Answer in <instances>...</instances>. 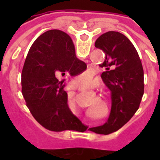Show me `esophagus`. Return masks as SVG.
I'll return each instance as SVG.
<instances>
[{
  "instance_id": "esophagus-1",
  "label": "esophagus",
  "mask_w": 160,
  "mask_h": 160,
  "mask_svg": "<svg viewBox=\"0 0 160 160\" xmlns=\"http://www.w3.org/2000/svg\"><path fill=\"white\" fill-rule=\"evenodd\" d=\"M78 88H79V90H85L86 89L85 87H78Z\"/></svg>"
}]
</instances>
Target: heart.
<instances>
[{"label":"heart","instance_id":"heart-1","mask_svg":"<svg viewBox=\"0 0 160 160\" xmlns=\"http://www.w3.org/2000/svg\"><path fill=\"white\" fill-rule=\"evenodd\" d=\"M77 80H79V82L84 84V85H86V86H88V85H90L91 80H90V78H89V77L80 76V77H79V78H77Z\"/></svg>","mask_w":160,"mask_h":160}]
</instances>
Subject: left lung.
Returning <instances> with one entry per match:
<instances>
[{
    "label": "left lung",
    "instance_id": "left-lung-1",
    "mask_svg": "<svg viewBox=\"0 0 160 160\" xmlns=\"http://www.w3.org/2000/svg\"><path fill=\"white\" fill-rule=\"evenodd\" d=\"M95 47L105 53L101 78L111 91V110L107 122L91 131L108 134L118 130L136 112L144 93V71L140 56L127 37L118 32L102 34Z\"/></svg>",
    "mask_w": 160,
    "mask_h": 160
}]
</instances>
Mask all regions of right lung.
Here are the masks:
<instances>
[{"label":"right lung","instance_id":"1","mask_svg":"<svg viewBox=\"0 0 160 160\" xmlns=\"http://www.w3.org/2000/svg\"><path fill=\"white\" fill-rule=\"evenodd\" d=\"M86 69L87 64L77 58L73 41L64 32L50 30L35 40L23 67L21 86L26 106L42 127L56 132L80 128L81 122L68 104L63 78Z\"/></svg>","mask_w":160,"mask_h":160}]
</instances>
